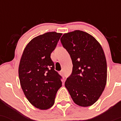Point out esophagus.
<instances>
[{"instance_id": "1", "label": "esophagus", "mask_w": 121, "mask_h": 121, "mask_svg": "<svg viewBox=\"0 0 121 121\" xmlns=\"http://www.w3.org/2000/svg\"><path fill=\"white\" fill-rule=\"evenodd\" d=\"M60 74L61 75H62V76H64V72H63V71H61L60 72Z\"/></svg>"}]
</instances>
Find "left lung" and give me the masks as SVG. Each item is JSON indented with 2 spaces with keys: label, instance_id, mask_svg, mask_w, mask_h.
<instances>
[{
  "label": "left lung",
  "instance_id": "8db88e82",
  "mask_svg": "<svg viewBox=\"0 0 121 121\" xmlns=\"http://www.w3.org/2000/svg\"><path fill=\"white\" fill-rule=\"evenodd\" d=\"M60 40L73 65L65 86L77 105H92L107 83V61L103 49L93 36L81 30L64 34Z\"/></svg>",
  "mask_w": 121,
  "mask_h": 121
}]
</instances>
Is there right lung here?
<instances>
[{
    "instance_id": "add662e5",
    "label": "right lung",
    "mask_w": 121,
    "mask_h": 121,
    "mask_svg": "<svg viewBox=\"0 0 121 121\" xmlns=\"http://www.w3.org/2000/svg\"><path fill=\"white\" fill-rule=\"evenodd\" d=\"M61 35L52 31L35 37L25 47L20 59L19 77L23 92L33 105L42 110L53 105L62 86V77L54 70L50 57Z\"/></svg>"
}]
</instances>
